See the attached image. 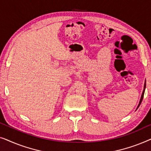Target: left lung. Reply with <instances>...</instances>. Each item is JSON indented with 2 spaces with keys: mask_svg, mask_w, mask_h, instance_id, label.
<instances>
[{
  "mask_svg": "<svg viewBox=\"0 0 151 151\" xmlns=\"http://www.w3.org/2000/svg\"><path fill=\"white\" fill-rule=\"evenodd\" d=\"M145 88H146V84H144V91H143V93H142V97H141V99H140V101H139V105H138V106H137V108L139 106V105H140V104H141V102H142V100H143V97H144V91H145Z\"/></svg>",
  "mask_w": 151,
  "mask_h": 151,
  "instance_id": "8db88e82",
  "label": "left lung"
}]
</instances>
